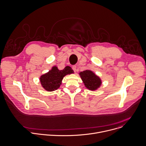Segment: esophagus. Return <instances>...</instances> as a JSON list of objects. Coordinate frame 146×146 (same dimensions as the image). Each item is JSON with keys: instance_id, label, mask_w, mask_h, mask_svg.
Segmentation results:
<instances>
[{"instance_id": "34e87169", "label": "esophagus", "mask_w": 146, "mask_h": 146, "mask_svg": "<svg viewBox=\"0 0 146 146\" xmlns=\"http://www.w3.org/2000/svg\"><path fill=\"white\" fill-rule=\"evenodd\" d=\"M76 68H77V66L76 65H74V66H72V69H73V70H74V72H76V70H77Z\"/></svg>"}]
</instances>
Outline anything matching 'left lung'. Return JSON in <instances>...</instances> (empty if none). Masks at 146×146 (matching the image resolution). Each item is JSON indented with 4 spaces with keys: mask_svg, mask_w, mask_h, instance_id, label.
Here are the masks:
<instances>
[{
    "mask_svg": "<svg viewBox=\"0 0 146 146\" xmlns=\"http://www.w3.org/2000/svg\"><path fill=\"white\" fill-rule=\"evenodd\" d=\"M85 86L89 90H96L102 85V80L92 71L86 70L79 73Z\"/></svg>",
    "mask_w": 146,
    "mask_h": 146,
    "instance_id": "1",
    "label": "left lung"
}]
</instances>
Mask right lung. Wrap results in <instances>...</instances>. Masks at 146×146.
Here are the masks:
<instances>
[{
    "instance_id": "obj_1",
    "label": "right lung",
    "mask_w": 146,
    "mask_h": 146,
    "mask_svg": "<svg viewBox=\"0 0 146 146\" xmlns=\"http://www.w3.org/2000/svg\"><path fill=\"white\" fill-rule=\"evenodd\" d=\"M72 73H74V71L69 66H66L62 70H59L56 66H54L49 72L42 75L39 80L44 90L53 91L60 88L62 80L66 75Z\"/></svg>"
}]
</instances>
